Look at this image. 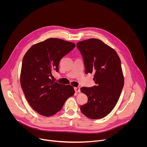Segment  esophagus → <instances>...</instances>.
<instances>
[{"mask_svg":"<svg viewBox=\"0 0 147 147\" xmlns=\"http://www.w3.org/2000/svg\"><path fill=\"white\" fill-rule=\"evenodd\" d=\"M74 90L76 92H80V87H74Z\"/></svg>","mask_w":147,"mask_h":147,"instance_id":"34e87169","label":"esophagus"}]
</instances>
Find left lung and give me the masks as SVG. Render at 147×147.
<instances>
[{
    "label": "left lung",
    "mask_w": 147,
    "mask_h": 147,
    "mask_svg": "<svg viewBox=\"0 0 147 147\" xmlns=\"http://www.w3.org/2000/svg\"><path fill=\"white\" fill-rule=\"evenodd\" d=\"M86 73H94L96 86L82 87L81 91L88 96V102L80 107L81 112L91 119L108 115L115 108L124 86L120 59L116 52L98 39L78 42Z\"/></svg>",
    "instance_id": "obj_1"
}]
</instances>
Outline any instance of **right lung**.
Segmentation results:
<instances>
[{
  "label": "right lung",
  "mask_w": 147,
  "mask_h": 147,
  "mask_svg": "<svg viewBox=\"0 0 147 147\" xmlns=\"http://www.w3.org/2000/svg\"><path fill=\"white\" fill-rule=\"evenodd\" d=\"M75 44L58 38H49L32 46L25 54L20 75L21 86L30 106L41 115L51 116L60 111L66 99L74 95L72 86L50 78L59 71L61 59Z\"/></svg>",
  "instance_id": "obj_1"
}]
</instances>
